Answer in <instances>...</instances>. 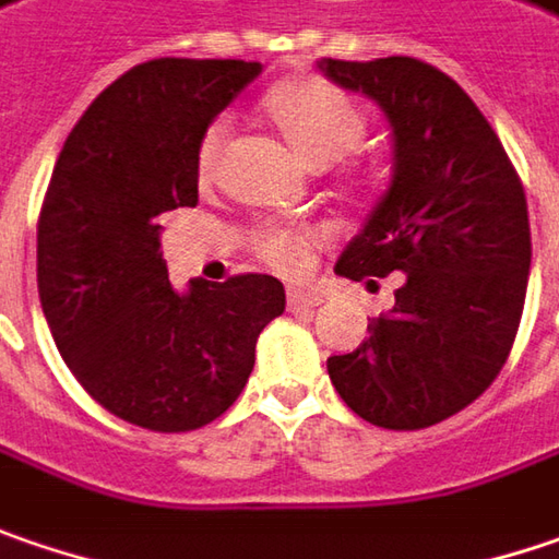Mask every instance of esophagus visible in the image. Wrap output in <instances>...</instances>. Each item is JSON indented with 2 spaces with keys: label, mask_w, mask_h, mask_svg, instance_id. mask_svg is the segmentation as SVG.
Returning a JSON list of instances; mask_svg holds the SVG:
<instances>
[{
  "label": "esophagus",
  "mask_w": 559,
  "mask_h": 559,
  "mask_svg": "<svg viewBox=\"0 0 559 559\" xmlns=\"http://www.w3.org/2000/svg\"><path fill=\"white\" fill-rule=\"evenodd\" d=\"M289 308H314V305H321L323 295L318 289H301V286H289Z\"/></svg>",
  "instance_id": "esophagus-1"
}]
</instances>
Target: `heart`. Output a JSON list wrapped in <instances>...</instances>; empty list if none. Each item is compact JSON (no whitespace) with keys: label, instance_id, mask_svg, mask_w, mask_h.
<instances>
[{"label":"heart","instance_id":"1","mask_svg":"<svg viewBox=\"0 0 559 559\" xmlns=\"http://www.w3.org/2000/svg\"><path fill=\"white\" fill-rule=\"evenodd\" d=\"M266 119L289 141L308 166H330L358 147L365 138V116L343 91L321 78H293L273 87L264 99ZM229 126L213 122L198 144V176L210 179L226 151ZM321 245V233L308 226H264L254 236V248L276 270H298Z\"/></svg>","mask_w":559,"mask_h":559}]
</instances>
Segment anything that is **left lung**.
<instances>
[{"label":"left lung","mask_w":559,"mask_h":559,"mask_svg":"<svg viewBox=\"0 0 559 559\" xmlns=\"http://www.w3.org/2000/svg\"><path fill=\"white\" fill-rule=\"evenodd\" d=\"M318 69L374 99L393 138L390 185L336 273H405L396 305L368 323L371 336L326 358V371L377 428H431L475 403L513 349L532 266L525 191L450 74L408 56L321 59Z\"/></svg>","instance_id":"left-lung-1"}]
</instances>
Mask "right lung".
I'll return each instance as SVG.
<instances>
[{
  "label": "right lung",
  "mask_w": 559,
  "mask_h": 559,
  "mask_svg": "<svg viewBox=\"0 0 559 559\" xmlns=\"http://www.w3.org/2000/svg\"><path fill=\"white\" fill-rule=\"evenodd\" d=\"M264 71L241 59H154L99 94L56 159L37 226V289L78 383L138 428H204L236 403L286 289L264 273L179 293L159 216L198 204V144Z\"/></svg>",
  "instance_id": "right-lung-1"
}]
</instances>
